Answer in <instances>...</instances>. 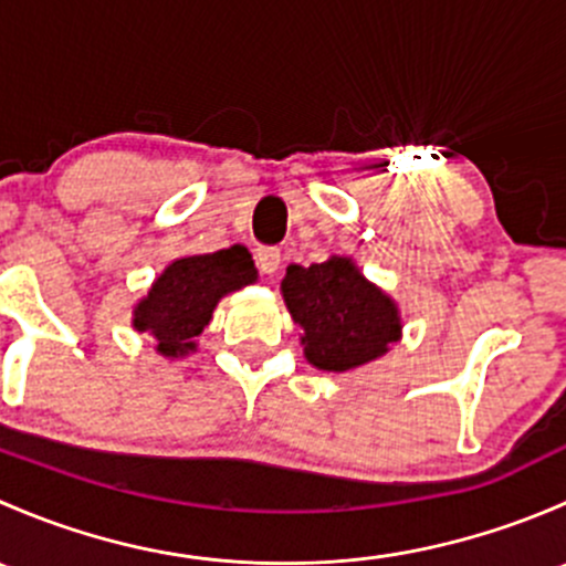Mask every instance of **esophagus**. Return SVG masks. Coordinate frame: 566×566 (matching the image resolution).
<instances>
[{
    "mask_svg": "<svg viewBox=\"0 0 566 566\" xmlns=\"http://www.w3.org/2000/svg\"><path fill=\"white\" fill-rule=\"evenodd\" d=\"M254 260H256V268H260L265 276H273V273L279 271V265H282V251L273 247H260L254 251Z\"/></svg>",
    "mask_w": 566,
    "mask_h": 566,
    "instance_id": "obj_1",
    "label": "esophagus"
}]
</instances>
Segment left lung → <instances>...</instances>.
Listing matches in <instances>:
<instances>
[{
	"label": "left lung",
	"instance_id": "1",
	"mask_svg": "<svg viewBox=\"0 0 566 566\" xmlns=\"http://www.w3.org/2000/svg\"><path fill=\"white\" fill-rule=\"evenodd\" d=\"M290 315L304 328V356L325 373L364 367L402 334L397 304L347 256L290 265L282 279Z\"/></svg>",
	"mask_w": 566,
	"mask_h": 566
}]
</instances>
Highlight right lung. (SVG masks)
Wrapping results in <instances>:
<instances>
[{
  "label": "right lung",
  "instance_id": "obj_1",
  "mask_svg": "<svg viewBox=\"0 0 566 566\" xmlns=\"http://www.w3.org/2000/svg\"><path fill=\"white\" fill-rule=\"evenodd\" d=\"M251 282H256V268L241 243L213 254L182 256L167 265L136 304L134 328L156 336L161 356H188L197 350V336L213 317L216 304Z\"/></svg>",
  "mask_w": 566,
  "mask_h": 566
}]
</instances>
